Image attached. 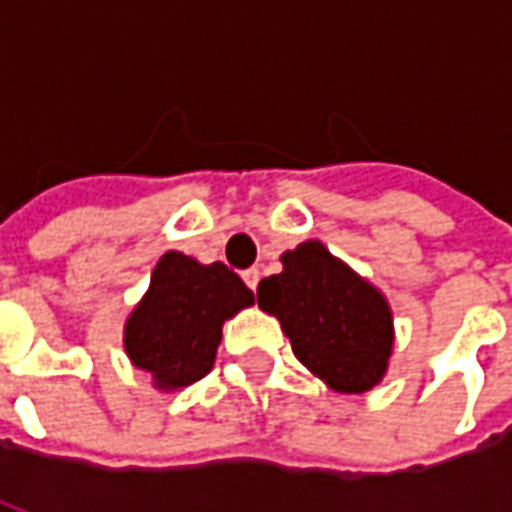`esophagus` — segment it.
<instances>
[{"mask_svg":"<svg viewBox=\"0 0 512 512\" xmlns=\"http://www.w3.org/2000/svg\"><path fill=\"white\" fill-rule=\"evenodd\" d=\"M244 282L249 285V290H257V282H260V271H257V268H246Z\"/></svg>","mask_w":512,"mask_h":512,"instance_id":"1","label":"esophagus"}]
</instances>
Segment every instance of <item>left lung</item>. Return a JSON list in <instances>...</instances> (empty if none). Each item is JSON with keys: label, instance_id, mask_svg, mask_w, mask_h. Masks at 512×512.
Here are the masks:
<instances>
[{"label": "left lung", "instance_id": "obj_1", "mask_svg": "<svg viewBox=\"0 0 512 512\" xmlns=\"http://www.w3.org/2000/svg\"><path fill=\"white\" fill-rule=\"evenodd\" d=\"M257 304L282 323L301 365L337 392L359 395L384 378L395 345L392 310L321 241L285 252L282 271L257 285Z\"/></svg>", "mask_w": 512, "mask_h": 512}]
</instances>
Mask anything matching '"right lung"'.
<instances>
[{
    "label": "right lung",
    "mask_w": 512,
    "mask_h": 512,
    "mask_svg": "<svg viewBox=\"0 0 512 512\" xmlns=\"http://www.w3.org/2000/svg\"><path fill=\"white\" fill-rule=\"evenodd\" d=\"M255 304V293L224 263L202 266L167 252L150 288L128 315L123 345L134 367L158 389H180L208 376L222 343V323Z\"/></svg>",
    "instance_id": "obj_1"
}]
</instances>
